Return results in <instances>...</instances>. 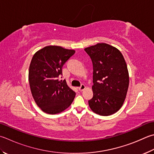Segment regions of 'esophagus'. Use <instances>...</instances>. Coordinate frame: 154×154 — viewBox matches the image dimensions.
<instances>
[{
  "mask_svg": "<svg viewBox=\"0 0 154 154\" xmlns=\"http://www.w3.org/2000/svg\"><path fill=\"white\" fill-rule=\"evenodd\" d=\"M85 88H86V86L85 85H81V86L80 87H78V90H79L80 91H82L85 89Z\"/></svg>",
  "mask_w": 154,
  "mask_h": 154,
  "instance_id": "1",
  "label": "esophagus"
}]
</instances>
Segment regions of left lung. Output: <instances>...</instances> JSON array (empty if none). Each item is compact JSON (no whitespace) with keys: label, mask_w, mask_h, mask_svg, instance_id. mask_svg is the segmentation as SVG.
I'll use <instances>...</instances> for the list:
<instances>
[{"label":"left lung","mask_w":154,"mask_h":154,"mask_svg":"<svg viewBox=\"0 0 154 154\" xmlns=\"http://www.w3.org/2000/svg\"><path fill=\"white\" fill-rule=\"evenodd\" d=\"M93 65V97L90 108L102 116L114 114L122 106L129 87V73L121 51L106 43L85 49Z\"/></svg>","instance_id":"obj_1"}]
</instances>
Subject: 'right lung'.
<instances>
[{
  "mask_svg": "<svg viewBox=\"0 0 154 154\" xmlns=\"http://www.w3.org/2000/svg\"><path fill=\"white\" fill-rule=\"evenodd\" d=\"M74 53V50L50 45L37 51L32 57L29 82L35 101L43 112L57 114L73 102L76 92L66 80L59 78L62 75V66Z\"/></svg>",
  "mask_w": 154,
  "mask_h": 154,
  "instance_id": "right-lung-1",
  "label": "right lung"
}]
</instances>
